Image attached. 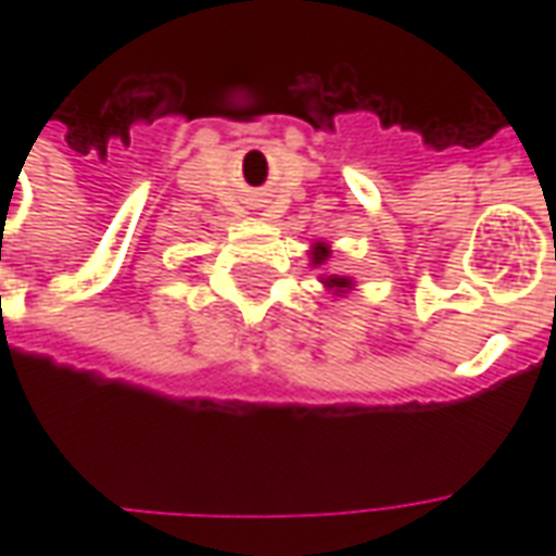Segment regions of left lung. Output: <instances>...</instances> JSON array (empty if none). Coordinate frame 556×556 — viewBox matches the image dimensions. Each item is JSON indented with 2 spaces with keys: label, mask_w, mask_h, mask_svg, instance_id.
<instances>
[{
  "label": "left lung",
  "mask_w": 556,
  "mask_h": 556,
  "mask_svg": "<svg viewBox=\"0 0 556 556\" xmlns=\"http://www.w3.org/2000/svg\"><path fill=\"white\" fill-rule=\"evenodd\" d=\"M330 255H333L330 243L315 241L313 247H309V265L325 267L327 262H330ZM318 282H321V286H325V289L330 291L333 298H345V294L354 289V279L342 277V274H321V277H318Z\"/></svg>",
  "instance_id": "obj_1"
}]
</instances>
